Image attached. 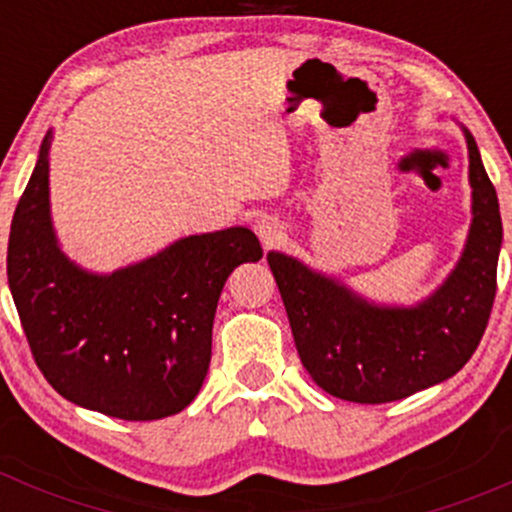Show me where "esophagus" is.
<instances>
[{
	"mask_svg": "<svg viewBox=\"0 0 512 512\" xmlns=\"http://www.w3.org/2000/svg\"><path fill=\"white\" fill-rule=\"evenodd\" d=\"M255 233H257V238H260L262 248H267V250L274 248V245H279L286 236L284 226H281L274 216H262V219H257Z\"/></svg>",
	"mask_w": 512,
	"mask_h": 512,
	"instance_id": "esophagus-1",
	"label": "esophagus"
}]
</instances>
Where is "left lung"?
I'll use <instances>...</instances> for the list:
<instances>
[{
  "mask_svg": "<svg viewBox=\"0 0 512 512\" xmlns=\"http://www.w3.org/2000/svg\"><path fill=\"white\" fill-rule=\"evenodd\" d=\"M469 151L472 223L448 279L416 305H380L298 257L267 252L289 315L293 342L310 378L332 397L358 404L404 399L452 378L484 337L503 243L496 187L477 142Z\"/></svg>",
  "mask_w": 512,
  "mask_h": 512,
  "instance_id": "left-lung-1",
  "label": "left lung"
}]
</instances>
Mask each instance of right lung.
<instances>
[{"label":"right lung","instance_id":"1","mask_svg":"<svg viewBox=\"0 0 512 512\" xmlns=\"http://www.w3.org/2000/svg\"><path fill=\"white\" fill-rule=\"evenodd\" d=\"M50 144L14 211L7 276L40 373L69 402L125 421L178 414L211 361L228 274L262 260L250 228L187 236L146 260L96 274L69 260L50 216Z\"/></svg>","mask_w":512,"mask_h":512}]
</instances>
